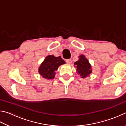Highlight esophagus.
I'll return each instance as SVG.
<instances>
[{
  "instance_id": "1",
  "label": "esophagus",
  "mask_w": 126,
  "mask_h": 126,
  "mask_svg": "<svg viewBox=\"0 0 126 126\" xmlns=\"http://www.w3.org/2000/svg\"><path fill=\"white\" fill-rule=\"evenodd\" d=\"M65 62H66V63L68 64H71L72 62V61L71 59H66Z\"/></svg>"
}]
</instances>
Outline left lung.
I'll list each match as a JSON object with an SVG mask.
<instances>
[{"instance_id": "1", "label": "left lung", "mask_w": 126, "mask_h": 126, "mask_svg": "<svg viewBox=\"0 0 126 126\" xmlns=\"http://www.w3.org/2000/svg\"><path fill=\"white\" fill-rule=\"evenodd\" d=\"M74 65H76L77 71L83 78L87 77L92 73L90 64L83 55H80L79 59L74 63Z\"/></svg>"}]
</instances>
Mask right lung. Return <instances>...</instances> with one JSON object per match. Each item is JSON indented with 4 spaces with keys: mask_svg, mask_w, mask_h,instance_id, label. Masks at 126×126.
Instances as JSON below:
<instances>
[{
    "mask_svg": "<svg viewBox=\"0 0 126 126\" xmlns=\"http://www.w3.org/2000/svg\"><path fill=\"white\" fill-rule=\"evenodd\" d=\"M65 63V61L60 56L55 57L54 55H48L40 65L39 73L43 78L52 79L54 78L55 72L59 66Z\"/></svg>",
    "mask_w": 126,
    "mask_h": 126,
    "instance_id": "add662e5",
    "label": "right lung"
}]
</instances>
